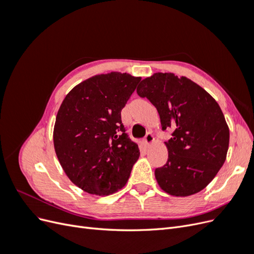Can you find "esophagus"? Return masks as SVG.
Instances as JSON below:
<instances>
[{
  "label": "esophagus",
  "instance_id": "34e87169",
  "mask_svg": "<svg viewBox=\"0 0 254 254\" xmlns=\"http://www.w3.org/2000/svg\"><path fill=\"white\" fill-rule=\"evenodd\" d=\"M153 135L150 133V132H148L147 134L145 135V137H144V140H143V142H144V144H145V146H149L152 142H153Z\"/></svg>",
  "mask_w": 254,
  "mask_h": 254
}]
</instances>
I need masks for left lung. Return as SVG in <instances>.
Here are the masks:
<instances>
[{
	"mask_svg": "<svg viewBox=\"0 0 254 254\" xmlns=\"http://www.w3.org/2000/svg\"><path fill=\"white\" fill-rule=\"evenodd\" d=\"M136 92L156 107L163 130L175 129L165 142L167 162L155 171L159 187L176 197L200 191L227 158L230 132L219 105L199 84L173 73H155Z\"/></svg>",
	"mask_w": 254,
	"mask_h": 254,
	"instance_id": "left-lung-1",
	"label": "left lung"
}]
</instances>
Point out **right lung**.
Here are the masks:
<instances>
[{
  "instance_id": "right-lung-1",
  "label": "right lung",
  "mask_w": 254,
  "mask_h": 254,
  "mask_svg": "<svg viewBox=\"0 0 254 254\" xmlns=\"http://www.w3.org/2000/svg\"><path fill=\"white\" fill-rule=\"evenodd\" d=\"M140 80L121 72L92 76L68 92L60 106L54 148L68 179L89 194L117 193L140 157L121 119Z\"/></svg>"
}]
</instances>
